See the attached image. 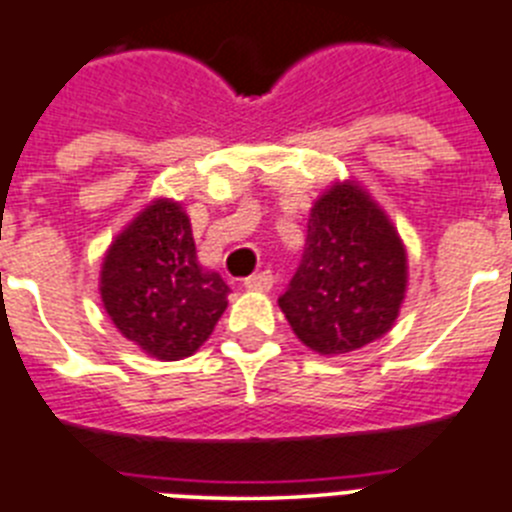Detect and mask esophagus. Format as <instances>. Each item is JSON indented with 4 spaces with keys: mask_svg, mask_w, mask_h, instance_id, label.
Listing matches in <instances>:
<instances>
[{
    "mask_svg": "<svg viewBox=\"0 0 512 512\" xmlns=\"http://www.w3.org/2000/svg\"><path fill=\"white\" fill-rule=\"evenodd\" d=\"M246 285V290H256V292H266V290H272L274 285V277L272 272H259V274H251V277L243 282Z\"/></svg>",
    "mask_w": 512,
    "mask_h": 512,
    "instance_id": "1",
    "label": "esophagus"
}]
</instances>
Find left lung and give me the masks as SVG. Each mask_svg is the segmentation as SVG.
I'll return each mask as SVG.
<instances>
[{
	"mask_svg": "<svg viewBox=\"0 0 512 512\" xmlns=\"http://www.w3.org/2000/svg\"><path fill=\"white\" fill-rule=\"evenodd\" d=\"M409 266L399 230L357 181H336L308 214L298 272L279 308L308 349L347 355L399 318Z\"/></svg>",
	"mask_w": 512,
	"mask_h": 512,
	"instance_id": "1",
	"label": "left lung"
}]
</instances>
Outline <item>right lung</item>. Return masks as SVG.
I'll return each instance as SVG.
<instances>
[{
    "mask_svg": "<svg viewBox=\"0 0 512 512\" xmlns=\"http://www.w3.org/2000/svg\"><path fill=\"white\" fill-rule=\"evenodd\" d=\"M98 287L121 336L163 362L191 357L207 342L230 292L199 264L189 214L173 199H152L113 238Z\"/></svg>",
    "mask_w": 512,
    "mask_h": 512,
    "instance_id": "1",
    "label": "right lung"
}]
</instances>
